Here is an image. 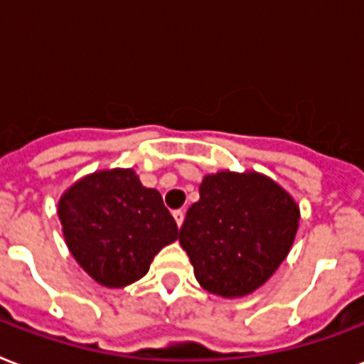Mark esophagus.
<instances>
[{
    "label": "esophagus",
    "mask_w": 364,
    "mask_h": 364,
    "mask_svg": "<svg viewBox=\"0 0 364 364\" xmlns=\"http://www.w3.org/2000/svg\"><path fill=\"white\" fill-rule=\"evenodd\" d=\"M173 218H176L177 227H181L183 219H185V212H183V210H176V212H173Z\"/></svg>",
    "instance_id": "34e87169"
}]
</instances>
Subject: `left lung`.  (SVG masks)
<instances>
[{"label":"left lung","mask_w":364,"mask_h":364,"mask_svg":"<svg viewBox=\"0 0 364 364\" xmlns=\"http://www.w3.org/2000/svg\"><path fill=\"white\" fill-rule=\"evenodd\" d=\"M299 208L273 179L256 171H219L200 183L179 242L204 290L242 298L265 284L292 248Z\"/></svg>","instance_id":"8db88e82"}]
</instances>
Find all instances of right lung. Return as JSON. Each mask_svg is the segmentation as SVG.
Listing matches in <instances>:
<instances>
[{
    "mask_svg": "<svg viewBox=\"0 0 364 364\" xmlns=\"http://www.w3.org/2000/svg\"><path fill=\"white\" fill-rule=\"evenodd\" d=\"M66 246L80 267L107 288L145 277L158 252L177 240V223L156 188L133 170L95 171L59 200Z\"/></svg>",
    "mask_w": 364,
    "mask_h": 364,
    "instance_id": "1",
    "label": "right lung"
}]
</instances>
